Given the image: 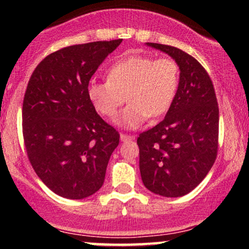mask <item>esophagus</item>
Wrapping results in <instances>:
<instances>
[{"label":"esophagus","instance_id":"obj_1","mask_svg":"<svg viewBox=\"0 0 249 249\" xmlns=\"http://www.w3.org/2000/svg\"><path fill=\"white\" fill-rule=\"evenodd\" d=\"M133 139H134V136H128V134H124V133L121 134V141L122 142L133 141Z\"/></svg>","mask_w":249,"mask_h":249}]
</instances>
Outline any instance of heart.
<instances>
[{
  "mask_svg": "<svg viewBox=\"0 0 249 249\" xmlns=\"http://www.w3.org/2000/svg\"><path fill=\"white\" fill-rule=\"evenodd\" d=\"M179 85V67L168 57L128 55L107 71V81H91L88 97L101 115L115 119L119 107L128 105L118 118L119 126L133 130L148 117L158 118L172 105Z\"/></svg>",
  "mask_w": 249,
  "mask_h": 249,
  "instance_id": "1",
  "label": "heart"
}]
</instances>
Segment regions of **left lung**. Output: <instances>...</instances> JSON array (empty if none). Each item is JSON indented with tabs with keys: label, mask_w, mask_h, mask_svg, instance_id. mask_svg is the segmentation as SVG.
Wrapping results in <instances>:
<instances>
[{
	"label": "left lung",
	"mask_w": 249,
	"mask_h": 249,
	"mask_svg": "<svg viewBox=\"0 0 249 249\" xmlns=\"http://www.w3.org/2000/svg\"><path fill=\"white\" fill-rule=\"evenodd\" d=\"M146 45L172 57L180 75L165 118L137 139L139 170L148 191L178 198L198 186L215 161L218 102L210 76L194 57L171 45Z\"/></svg>",
	"instance_id": "left-lung-1"
}]
</instances>
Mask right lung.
I'll return each instance as SVG.
<instances>
[{
  "label": "right lung",
  "mask_w": 249,
  "mask_h": 249,
  "mask_svg": "<svg viewBox=\"0 0 249 249\" xmlns=\"http://www.w3.org/2000/svg\"><path fill=\"white\" fill-rule=\"evenodd\" d=\"M122 39L71 45L45 57L28 83L22 107L28 157L39 179L67 199L103 186L119 133L88 97L91 77Z\"/></svg>",
  "instance_id": "1"
}]
</instances>
